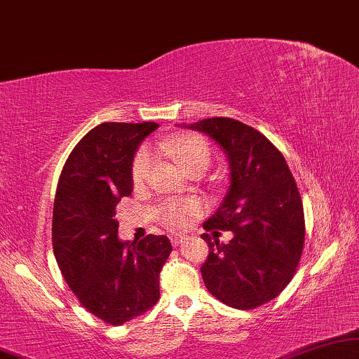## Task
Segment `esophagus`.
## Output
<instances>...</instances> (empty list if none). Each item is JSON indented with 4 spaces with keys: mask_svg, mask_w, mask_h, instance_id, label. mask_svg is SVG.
Masks as SVG:
<instances>
[{
    "mask_svg": "<svg viewBox=\"0 0 359 359\" xmlns=\"http://www.w3.org/2000/svg\"><path fill=\"white\" fill-rule=\"evenodd\" d=\"M184 240H185V238L182 235H170V243H172V246H174V248L179 246Z\"/></svg>",
    "mask_w": 359,
    "mask_h": 359,
    "instance_id": "obj_1",
    "label": "esophagus"
}]
</instances>
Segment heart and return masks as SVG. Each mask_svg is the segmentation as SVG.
Masks as SVG:
<instances>
[{
  "label": "heart",
  "mask_w": 359,
  "mask_h": 359,
  "mask_svg": "<svg viewBox=\"0 0 359 359\" xmlns=\"http://www.w3.org/2000/svg\"><path fill=\"white\" fill-rule=\"evenodd\" d=\"M161 147L167 152H170L175 157L177 162L182 165L185 172L195 169L198 165H207L212 161V151L207 142L200 136L184 135L174 140L164 141ZM152 164V152L144 147L137 152L133 162V182L135 185H142L147 179ZM200 212V202L195 198L180 200V202H169L162 207V218L170 226H184L190 217Z\"/></svg>",
  "instance_id": "b5f03b06"
}]
</instances>
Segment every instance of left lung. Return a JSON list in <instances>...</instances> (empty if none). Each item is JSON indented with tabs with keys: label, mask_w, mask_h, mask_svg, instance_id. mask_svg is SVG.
<instances>
[{
	"label": "left lung",
	"mask_w": 359,
	"mask_h": 359,
	"mask_svg": "<svg viewBox=\"0 0 359 359\" xmlns=\"http://www.w3.org/2000/svg\"><path fill=\"white\" fill-rule=\"evenodd\" d=\"M222 147L229 187L203 223L231 231L226 245L203 233L208 256L200 267L208 292L228 307L250 310L276 299L292 280L302 256L304 207L284 156L255 128L231 118L189 124Z\"/></svg>",
	"instance_id": "1"
}]
</instances>
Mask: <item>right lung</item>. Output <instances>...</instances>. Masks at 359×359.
I'll use <instances>...</instances> for the list:
<instances>
[{"label":"right lung","instance_id":"right-lung-1","mask_svg":"<svg viewBox=\"0 0 359 359\" xmlns=\"http://www.w3.org/2000/svg\"><path fill=\"white\" fill-rule=\"evenodd\" d=\"M159 124L102 123L70 152L57 185L52 245L80 304L123 325L159 300V272L172 251L167 236L121 241L114 208L133 192V161Z\"/></svg>","mask_w":359,"mask_h":359}]
</instances>
